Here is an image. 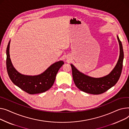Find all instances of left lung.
Returning a JSON list of instances; mask_svg holds the SVG:
<instances>
[{
  "mask_svg": "<svg viewBox=\"0 0 129 129\" xmlns=\"http://www.w3.org/2000/svg\"><path fill=\"white\" fill-rule=\"evenodd\" d=\"M117 39L120 47L119 58L114 69L109 74L100 78H92L80 72L71 64L74 82L77 87L82 91L94 95L101 94L106 92L117 83L121 74L124 58L121 42L118 36Z\"/></svg>",
  "mask_w": 129,
  "mask_h": 129,
  "instance_id": "left-lung-1",
  "label": "left lung"
}]
</instances>
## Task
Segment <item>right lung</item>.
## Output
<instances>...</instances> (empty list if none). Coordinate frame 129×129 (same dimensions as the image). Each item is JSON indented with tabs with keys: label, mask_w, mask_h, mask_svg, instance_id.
Segmentation results:
<instances>
[{
	"label": "right lung",
	"mask_w": 129,
	"mask_h": 129,
	"mask_svg": "<svg viewBox=\"0 0 129 129\" xmlns=\"http://www.w3.org/2000/svg\"><path fill=\"white\" fill-rule=\"evenodd\" d=\"M10 41L8 44L6 54L7 70L14 84L29 94H35L47 91L53 85L57 72L64 64L62 61L53 63L43 73L37 75H25L18 72L13 67L9 55Z\"/></svg>",
	"instance_id": "obj_1"
}]
</instances>
